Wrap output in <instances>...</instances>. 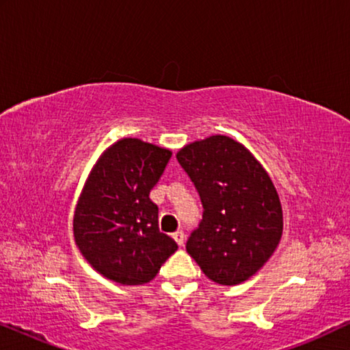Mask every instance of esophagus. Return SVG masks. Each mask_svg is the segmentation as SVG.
Wrapping results in <instances>:
<instances>
[{"label": "esophagus", "instance_id": "34e87169", "mask_svg": "<svg viewBox=\"0 0 350 350\" xmlns=\"http://www.w3.org/2000/svg\"><path fill=\"white\" fill-rule=\"evenodd\" d=\"M172 237H174V239H175V242L178 243V245L181 247V245H183V243H185V237H186V236H185V232H183V231H176Z\"/></svg>", "mask_w": 350, "mask_h": 350}]
</instances>
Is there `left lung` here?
I'll use <instances>...</instances> for the list:
<instances>
[{"label": "left lung", "mask_w": 350, "mask_h": 350, "mask_svg": "<svg viewBox=\"0 0 350 350\" xmlns=\"http://www.w3.org/2000/svg\"><path fill=\"white\" fill-rule=\"evenodd\" d=\"M204 207L186 252L210 280L239 285L272 256L284 231L275 186L255 156L226 135L193 142L176 152Z\"/></svg>", "instance_id": "1"}]
</instances>
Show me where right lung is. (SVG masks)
Segmentation results:
<instances>
[{
  "label": "right lung",
  "instance_id": "right-lung-1",
  "mask_svg": "<svg viewBox=\"0 0 350 350\" xmlns=\"http://www.w3.org/2000/svg\"><path fill=\"white\" fill-rule=\"evenodd\" d=\"M172 151L121 138L95 162L76 204V245L98 274L122 285L152 280L175 253L174 239L159 231L150 191L159 181Z\"/></svg>",
  "mask_w": 350,
  "mask_h": 350
}]
</instances>
